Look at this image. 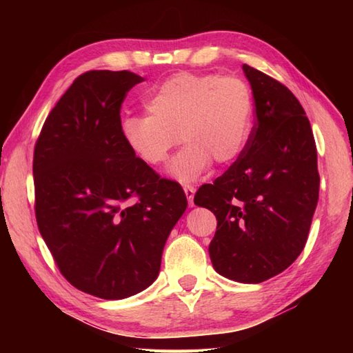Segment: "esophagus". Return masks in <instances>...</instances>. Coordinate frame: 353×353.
<instances>
[{"mask_svg":"<svg viewBox=\"0 0 353 353\" xmlns=\"http://www.w3.org/2000/svg\"><path fill=\"white\" fill-rule=\"evenodd\" d=\"M183 191H185L186 199H188V205L192 208L194 206V192H196V190H194L192 186H185Z\"/></svg>","mask_w":353,"mask_h":353,"instance_id":"34e87169","label":"esophagus"}]
</instances>
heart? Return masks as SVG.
Segmentation results:
<instances>
[{"mask_svg": "<svg viewBox=\"0 0 353 353\" xmlns=\"http://www.w3.org/2000/svg\"><path fill=\"white\" fill-rule=\"evenodd\" d=\"M148 115L127 117L121 133L132 153L150 167H161L181 139L170 176L191 183L211 167L235 162L249 144L254 101L243 79L219 74L177 72L144 101Z\"/></svg>", "mask_w": 353, "mask_h": 353, "instance_id": "obj_1", "label": "heart"}]
</instances>
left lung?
<instances>
[{
    "label": "left lung",
    "mask_w": 353,
    "mask_h": 353,
    "mask_svg": "<svg viewBox=\"0 0 353 353\" xmlns=\"http://www.w3.org/2000/svg\"><path fill=\"white\" fill-rule=\"evenodd\" d=\"M254 123L244 153L194 203L216 216L209 256L216 273L259 283L302 253L319 201L317 148L302 104L287 86L243 65Z\"/></svg>",
    "instance_id": "1"
}]
</instances>
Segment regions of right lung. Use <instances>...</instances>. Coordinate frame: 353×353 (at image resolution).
Masks as SVG:
<instances>
[{"label":"right lung","instance_id":"right-lung-1","mask_svg":"<svg viewBox=\"0 0 353 353\" xmlns=\"http://www.w3.org/2000/svg\"><path fill=\"white\" fill-rule=\"evenodd\" d=\"M144 81L130 71H88L47 117L34 145L37 228L65 279L118 301L150 287L183 215L182 186L127 147L121 104Z\"/></svg>","mask_w":353,"mask_h":353}]
</instances>
